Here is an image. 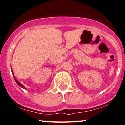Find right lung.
Segmentation results:
<instances>
[{"label":"right lung","instance_id":"add662e5","mask_svg":"<svg viewBox=\"0 0 125 125\" xmlns=\"http://www.w3.org/2000/svg\"><path fill=\"white\" fill-rule=\"evenodd\" d=\"M12 73H13V71H12ZM14 79H15V81H16V83H17V84H18V86H20V87H21L22 88H24V89H25V87H24V86H23V85H22L20 83H19V82H18V81H17V80H16V78H14Z\"/></svg>","mask_w":125,"mask_h":125}]
</instances>
